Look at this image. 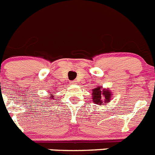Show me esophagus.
Here are the masks:
<instances>
[{
	"label": "esophagus",
	"mask_w": 155,
	"mask_h": 155,
	"mask_svg": "<svg viewBox=\"0 0 155 155\" xmlns=\"http://www.w3.org/2000/svg\"><path fill=\"white\" fill-rule=\"evenodd\" d=\"M76 83H77L76 81H72L70 82V84H76Z\"/></svg>",
	"instance_id": "esophagus-1"
}]
</instances>
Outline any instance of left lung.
Wrapping results in <instances>:
<instances>
[{"mask_svg": "<svg viewBox=\"0 0 155 155\" xmlns=\"http://www.w3.org/2000/svg\"><path fill=\"white\" fill-rule=\"evenodd\" d=\"M112 91L109 88H102V87L97 86L92 89V101L97 105H108L112 99Z\"/></svg>", "mask_w": 155, "mask_h": 155, "instance_id": "obj_1", "label": "left lung"}]
</instances>
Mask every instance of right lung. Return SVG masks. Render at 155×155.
I'll return each instance as SVG.
<instances>
[{
    "label": "right lung",
    "mask_w": 155,
    "mask_h": 155,
    "mask_svg": "<svg viewBox=\"0 0 155 155\" xmlns=\"http://www.w3.org/2000/svg\"><path fill=\"white\" fill-rule=\"evenodd\" d=\"M49 93H50V92H49ZM51 94V95H50V97L49 98L50 101H51V100H54V96L53 95V94Z\"/></svg>",
    "instance_id": "obj_1"
}]
</instances>
